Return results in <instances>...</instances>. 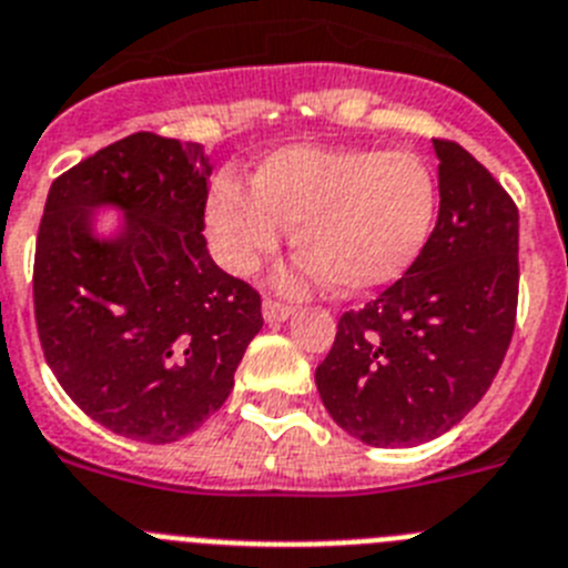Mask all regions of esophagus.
Masks as SVG:
<instances>
[{
  "mask_svg": "<svg viewBox=\"0 0 568 568\" xmlns=\"http://www.w3.org/2000/svg\"><path fill=\"white\" fill-rule=\"evenodd\" d=\"M291 312H294V305L280 303V300H274V297H265L263 314H265V320H268V323H283V320L291 317Z\"/></svg>",
  "mask_w": 568,
  "mask_h": 568,
  "instance_id": "1",
  "label": "esophagus"
}]
</instances>
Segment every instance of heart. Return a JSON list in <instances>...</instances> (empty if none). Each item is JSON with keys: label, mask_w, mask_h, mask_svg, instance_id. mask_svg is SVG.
Returning <instances> with one entry per match:
<instances>
[{"label": "heart", "mask_w": 568, "mask_h": 568, "mask_svg": "<svg viewBox=\"0 0 568 568\" xmlns=\"http://www.w3.org/2000/svg\"><path fill=\"white\" fill-rule=\"evenodd\" d=\"M434 211L437 182L412 151L291 145L260 160L251 189L216 176L209 231L229 268L251 271L277 251L283 225H294L305 268L354 294L408 271L426 248Z\"/></svg>", "instance_id": "obj_1"}]
</instances>
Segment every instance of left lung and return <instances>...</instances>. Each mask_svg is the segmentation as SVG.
<instances>
[{"instance_id":"1","label":"left lung","mask_w":568,"mask_h":568,"mask_svg":"<svg viewBox=\"0 0 568 568\" xmlns=\"http://www.w3.org/2000/svg\"><path fill=\"white\" fill-rule=\"evenodd\" d=\"M440 214L394 285L337 323L317 392L339 428L379 448L434 440L489 392L517 317V205L466 148L434 140Z\"/></svg>"}]
</instances>
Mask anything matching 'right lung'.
<instances>
[{"instance_id":"obj_1","label":"right lung","mask_w":568,"mask_h":568,"mask_svg":"<svg viewBox=\"0 0 568 568\" xmlns=\"http://www.w3.org/2000/svg\"><path fill=\"white\" fill-rule=\"evenodd\" d=\"M209 174L200 142L140 131L48 191L33 256L39 343L68 397L131 440L196 432L263 328L260 291L205 248ZM105 201L126 211L111 244L90 234V209Z\"/></svg>"}]
</instances>
